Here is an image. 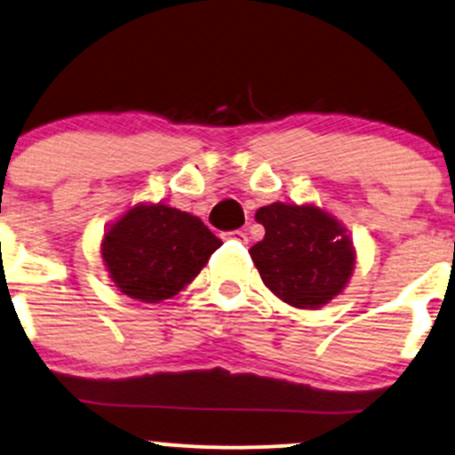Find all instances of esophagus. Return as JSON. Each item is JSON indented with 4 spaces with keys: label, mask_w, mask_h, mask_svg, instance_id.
I'll return each instance as SVG.
<instances>
[{
    "label": "esophagus",
    "mask_w": 455,
    "mask_h": 455,
    "mask_svg": "<svg viewBox=\"0 0 455 455\" xmlns=\"http://www.w3.org/2000/svg\"><path fill=\"white\" fill-rule=\"evenodd\" d=\"M223 238H229V240H247V232H244V229H234V232H228V234H223Z\"/></svg>",
    "instance_id": "esophagus-1"
}]
</instances>
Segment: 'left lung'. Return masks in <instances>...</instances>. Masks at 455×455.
<instances>
[{
	"label": "left lung",
	"mask_w": 455,
	"mask_h": 455,
	"mask_svg": "<svg viewBox=\"0 0 455 455\" xmlns=\"http://www.w3.org/2000/svg\"><path fill=\"white\" fill-rule=\"evenodd\" d=\"M264 240L249 249L268 290L296 308H319L339 296L355 268L347 228L315 204L272 202L255 212Z\"/></svg>",
	"instance_id": "obj_1"
}]
</instances>
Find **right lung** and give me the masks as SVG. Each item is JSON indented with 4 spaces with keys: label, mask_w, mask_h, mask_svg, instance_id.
Listing matches in <instances>:
<instances>
[{
    "label": "right lung",
    "mask_w": 455,
    "mask_h": 455,
    "mask_svg": "<svg viewBox=\"0 0 455 455\" xmlns=\"http://www.w3.org/2000/svg\"><path fill=\"white\" fill-rule=\"evenodd\" d=\"M219 247L200 217L140 202L106 229L101 259L121 293L153 304L183 291Z\"/></svg>",
    "instance_id": "right-lung-1"
}]
</instances>
